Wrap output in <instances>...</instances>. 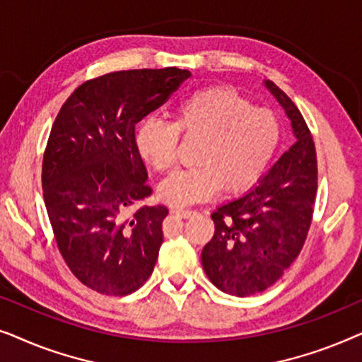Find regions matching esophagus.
<instances>
[{
    "instance_id": "1",
    "label": "esophagus",
    "mask_w": 362,
    "mask_h": 362,
    "mask_svg": "<svg viewBox=\"0 0 362 362\" xmlns=\"http://www.w3.org/2000/svg\"><path fill=\"white\" fill-rule=\"evenodd\" d=\"M175 214H177L180 217H185V219H187V217H192V216H196V211H192V209H185V207H176L175 211Z\"/></svg>"
}]
</instances>
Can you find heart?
Listing matches in <instances>:
<instances>
[{
    "mask_svg": "<svg viewBox=\"0 0 362 362\" xmlns=\"http://www.w3.org/2000/svg\"><path fill=\"white\" fill-rule=\"evenodd\" d=\"M180 132L202 136L199 165L180 170L158 187L160 199L173 206L206 201L224 185L229 192L249 189L265 175L281 140L279 117L270 108L226 86L202 87L182 97L175 123L148 117L135 132L136 153L153 170L168 171L176 161Z\"/></svg>",
    "mask_w": 362,
    "mask_h": 362,
    "instance_id": "1",
    "label": "heart"
}]
</instances>
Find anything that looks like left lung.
<instances>
[{
	"label": "left lung",
	"instance_id": "left-lung-1",
	"mask_svg": "<svg viewBox=\"0 0 362 362\" xmlns=\"http://www.w3.org/2000/svg\"><path fill=\"white\" fill-rule=\"evenodd\" d=\"M291 122L295 143L254 189L212 212L214 235L202 249L206 275L234 296L260 293L293 264L308 235L318 187L313 136L291 98L265 81Z\"/></svg>",
	"mask_w": 362,
	"mask_h": 362
}]
</instances>
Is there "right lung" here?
<instances>
[{
	"instance_id": "1",
	"label": "right lung",
	"mask_w": 362,
	"mask_h": 362,
	"mask_svg": "<svg viewBox=\"0 0 362 362\" xmlns=\"http://www.w3.org/2000/svg\"><path fill=\"white\" fill-rule=\"evenodd\" d=\"M191 76L177 67L110 72L83 82L57 113L42 160V191L59 252L102 295L125 296L155 269L165 206L151 194L135 125Z\"/></svg>"
}]
</instances>
